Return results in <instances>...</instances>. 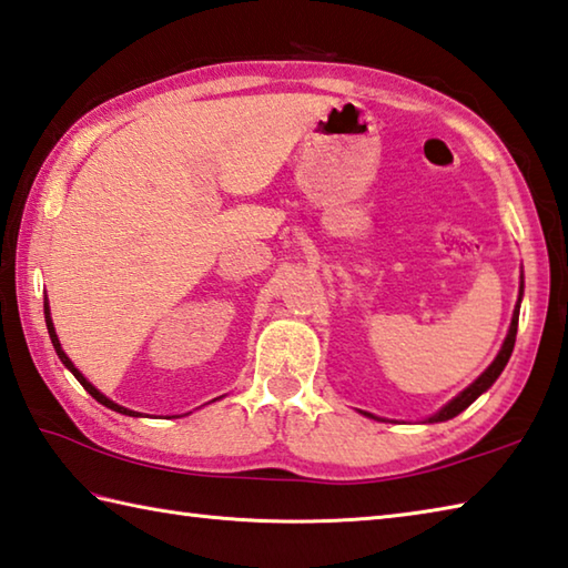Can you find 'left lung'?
<instances>
[{
    "instance_id": "left-lung-1",
    "label": "left lung",
    "mask_w": 568,
    "mask_h": 568,
    "mask_svg": "<svg viewBox=\"0 0 568 568\" xmlns=\"http://www.w3.org/2000/svg\"><path fill=\"white\" fill-rule=\"evenodd\" d=\"M521 301V297H519ZM517 325H519V307L517 311H514V317H511V327H509V335H507V339H504V345H501V349H499V355H497V359H494V363L484 369V373L474 379V383L462 392V395H457L455 399L449 402L447 407H442L435 417H429V422H445V419H452V417H457L462 409H467L474 399H477L481 392H487L491 385H494V379H497L499 375H501V369L507 367V363H509V357H511V349H514V343H517Z\"/></svg>"
}]
</instances>
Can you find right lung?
Masks as SVG:
<instances>
[{
	"label": "right lung",
	"mask_w": 568,
	"mask_h": 568,
	"mask_svg": "<svg viewBox=\"0 0 568 568\" xmlns=\"http://www.w3.org/2000/svg\"><path fill=\"white\" fill-rule=\"evenodd\" d=\"M44 315H47V329H49V337H51V343H54V349H57V355H59V359H61V363H64L69 369H71V373H74V377L79 379V383H81V387H84L87 392H89V395L91 397H94L97 402H101V405H106V407H111L113 412H121V415H129V417H139V412H133V409H126V407H121V405H116V402H111L109 397H104V395H101V392L94 387V385H91L89 383V379L84 377V375H81L79 373V369L74 367V365H71V359L67 357V353H64V349H61V345H59V337H57V333H54V325H51V317H49V305L44 303Z\"/></svg>",
	"instance_id": "right-lung-1"
}]
</instances>
